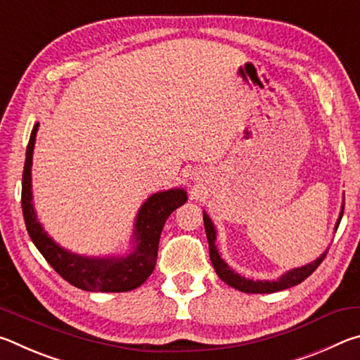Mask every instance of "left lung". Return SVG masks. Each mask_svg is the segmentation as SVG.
Returning <instances> with one entry per match:
<instances>
[{"label":"left lung","mask_w":360,"mask_h":360,"mask_svg":"<svg viewBox=\"0 0 360 360\" xmlns=\"http://www.w3.org/2000/svg\"><path fill=\"white\" fill-rule=\"evenodd\" d=\"M343 210H345V205L341 206V212H340L337 225H335V230L338 229L341 217H343ZM203 222H205L206 236H208L210 259H211L212 266H214V270L217 273V276L221 278L225 284H229V285H231V288L238 289L241 292H246V294H271V292L284 290V289L292 288V285L300 284L309 275H311L316 268L321 265V262L324 260L326 254H327V251H326L321 255V257L311 262V264L285 271L281 278L276 279V281H259V279L257 281H254V279H248L245 276L238 275V273L231 270V268L225 264L224 259L221 257V254H219V251H217V246H216V227L205 211H203Z\"/></svg>","instance_id":"obj_1"}]
</instances>
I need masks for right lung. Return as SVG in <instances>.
<instances>
[{
    "instance_id": "add662e5",
    "label": "right lung",
    "mask_w": 360,
    "mask_h": 360,
    "mask_svg": "<svg viewBox=\"0 0 360 360\" xmlns=\"http://www.w3.org/2000/svg\"><path fill=\"white\" fill-rule=\"evenodd\" d=\"M39 124L36 122L27 146L22 176V211L28 235L38 251L65 281L89 292H129L150 276L157 264L160 235L169 214L187 202L184 188L157 192L138 211L133 230V251L124 257H85L57 245L36 216L32 192L33 149Z\"/></svg>"
}]
</instances>
